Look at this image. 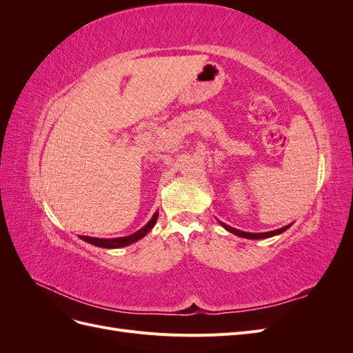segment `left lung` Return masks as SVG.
I'll use <instances>...</instances> for the list:
<instances>
[{"label":"left lung","mask_w":353,"mask_h":353,"mask_svg":"<svg viewBox=\"0 0 353 353\" xmlns=\"http://www.w3.org/2000/svg\"><path fill=\"white\" fill-rule=\"evenodd\" d=\"M221 225H222L223 228H225L227 231H230V232H232V234H236V236H239V237H244V239H252V240H259V239H268V237L276 236V234H281V232H284L285 230H288V228H290V225H285V227H283V228H280V230H275V231H270V232H258V234H253V232H244V231L236 230V228H232V227L227 225V223H223V222H221Z\"/></svg>","instance_id":"1"}]
</instances>
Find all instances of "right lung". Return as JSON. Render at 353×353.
<instances>
[{
    "mask_svg": "<svg viewBox=\"0 0 353 353\" xmlns=\"http://www.w3.org/2000/svg\"><path fill=\"white\" fill-rule=\"evenodd\" d=\"M157 216H159V212H156L153 218L147 222V225L143 227L141 230H138L137 232L131 234V236L128 237H119V239H97V237H88V236H79L83 241H87L90 244H94L97 245V248H104V249H119V248H125V245H130L135 241H138L140 239H143L145 234L150 231L154 223L157 221Z\"/></svg>",
    "mask_w": 353,
    "mask_h": 353,
    "instance_id": "1",
    "label": "right lung"
}]
</instances>
